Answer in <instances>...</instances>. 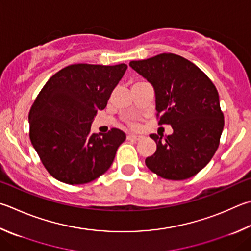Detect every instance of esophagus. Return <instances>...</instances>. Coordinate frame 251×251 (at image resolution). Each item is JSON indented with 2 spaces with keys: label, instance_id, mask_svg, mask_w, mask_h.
Segmentation results:
<instances>
[{
  "label": "esophagus",
  "instance_id": "esophagus-1",
  "mask_svg": "<svg viewBox=\"0 0 251 251\" xmlns=\"http://www.w3.org/2000/svg\"><path fill=\"white\" fill-rule=\"evenodd\" d=\"M144 136L143 135H135V134H128L127 135V139L129 140H140L143 139Z\"/></svg>",
  "mask_w": 251,
  "mask_h": 251
}]
</instances>
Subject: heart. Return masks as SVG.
Returning <instances> with one entry per match:
<instances>
[{"mask_svg":"<svg viewBox=\"0 0 251 251\" xmlns=\"http://www.w3.org/2000/svg\"><path fill=\"white\" fill-rule=\"evenodd\" d=\"M131 126H134V127H136V126H137V125H136V124H134V123H133V124H131Z\"/></svg>","mask_w":251,"mask_h":251,"instance_id":"heart-1","label":"heart"}]
</instances>
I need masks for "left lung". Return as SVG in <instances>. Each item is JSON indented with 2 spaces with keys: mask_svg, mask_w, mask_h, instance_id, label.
Masks as SVG:
<instances>
[{
  "mask_svg": "<svg viewBox=\"0 0 251 251\" xmlns=\"http://www.w3.org/2000/svg\"><path fill=\"white\" fill-rule=\"evenodd\" d=\"M129 66L152 84L159 125L169 124L172 135H150L157 144L146 158L150 171L168 180H185L211 161L220 145L224 114L211 79L175 53H160Z\"/></svg>",
  "mask_w": 251,
  "mask_h": 251,
  "instance_id": "1",
  "label": "left lung"
}]
</instances>
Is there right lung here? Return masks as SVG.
Listing matches in <instances>:
<instances>
[{
  "instance_id": "1",
  "label": "right lung",
  "mask_w": 251,
  "mask_h": 251,
  "mask_svg": "<svg viewBox=\"0 0 251 251\" xmlns=\"http://www.w3.org/2000/svg\"><path fill=\"white\" fill-rule=\"evenodd\" d=\"M127 65L76 63L63 68L40 90L30 107L29 138L44 167L67 184H84L105 173L124 131L91 133V123L104 110Z\"/></svg>"
}]
</instances>
